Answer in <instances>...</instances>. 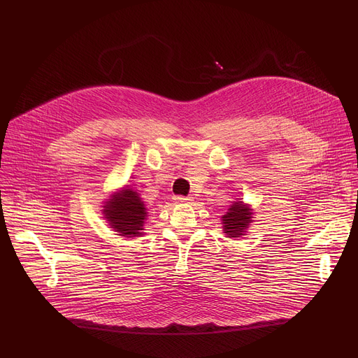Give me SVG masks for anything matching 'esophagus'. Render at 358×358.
<instances>
[{"instance_id":"34e87169","label":"esophagus","mask_w":358,"mask_h":358,"mask_svg":"<svg viewBox=\"0 0 358 358\" xmlns=\"http://www.w3.org/2000/svg\"><path fill=\"white\" fill-rule=\"evenodd\" d=\"M190 200L192 197L189 196H174V201H177V203H187Z\"/></svg>"}]
</instances>
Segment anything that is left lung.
Listing matches in <instances>:
<instances>
[{
    "label": "left lung",
    "instance_id": "left-lung-1",
    "mask_svg": "<svg viewBox=\"0 0 358 358\" xmlns=\"http://www.w3.org/2000/svg\"><path fill=\"white\" fill-rule=\"evenodd\" d=\"M252 212L245 205H243V201H237V203L232 205L227 215L222 216V222H224V231L225 234L229 237H238L243 236L244 229L248 227V224L252 222Z\"/></svg>",
    "mask_w": 358,
    "mask_h": 358
}]
</instances>
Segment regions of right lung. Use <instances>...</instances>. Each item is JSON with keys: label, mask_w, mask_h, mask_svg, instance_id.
I'll list each match as a JSON object with an SVG mask.
<instances>
[{"label": "right lung", "mask_w": 358, "mask_h": 358, "mask_svg": "<svg viewBox=\"0 0 358 358\" xmlns=\"http://www.w3.org/2000/svg\"><path fill=\"white\" fill-rule=\"evenodd\" d=\"M106 203L108 205L103 206L105 217L110 221L111 227L120 232V236L136 237L142 234L141 229H143L146 220V208L136 192L131 189L122 190Z\"/></svg>", "instance_id": "right-lung-1"}]
</instances>
